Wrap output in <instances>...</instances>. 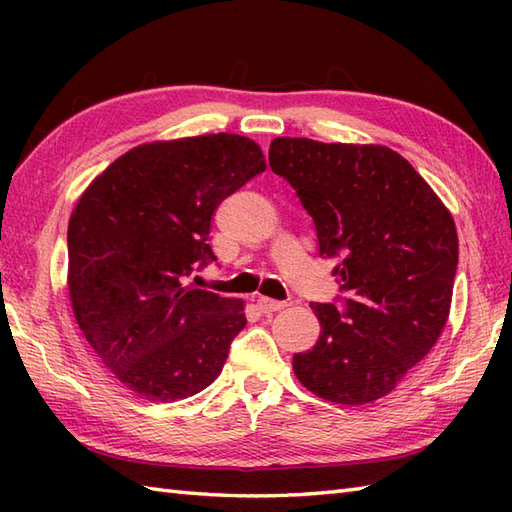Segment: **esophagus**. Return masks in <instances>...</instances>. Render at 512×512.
<instances>
[{
    "instance_id": "obj_1",
    "label": "esophagus",
    "mask_w": 512,
    "mask_h": 512,
    "mask_svg": "<svg viewBox=\"0 0 512 512\" xmlns=\"http://www.w3.org/2000/svg\"><path fill=\"white\" fill-rule=\"evenodd\" d=\"M288 306L286 301H275L270 297H257V308L262 312H277V310H284Z\"/></svg>"
}]
</instances>
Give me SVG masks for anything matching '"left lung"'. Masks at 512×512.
I'll return each instance as SVG.
<instances>
[{
	"label": "left lung",
	"instance_id": "obj_1",
	"mask_svg": "<svg viewBox=\"0 0 512 512\" xmlns=\"http://www.w3.org/2000/svg\"><path fill=\"white\" fill-rule=\"evenodd\" d=\"M270 169L314 220L321 257H339L345 299L312 303L317 345L292 356L299 383L336 405L387 396L447 325L458 268L453 215L398 151L275 138Z\"/></svg>",
	"mask_w": 512,
	"mask_h": 512
}]
</instances>
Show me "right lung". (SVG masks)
Listing matches in <instances>:
<instances>
[{
    "instance_id": "add662e5",
    "label": "right lung",
    "mask_w": 512,
    "mask_h": 512,
    "mask_svg": "<svg viewBox=\"0 0 512 512\" xmlns=\"http://www.w3.org/2000/svg\"><path fill=\"white\" fill-rule=\"evenodd\" d=\"M266 169L246 136L145 143L116 158L76 202L68 224V288L85 339L145 400L198 394L220 376L244 330V301L189 284L215 262V209Z\"/></svg>"
}]
</instances>
